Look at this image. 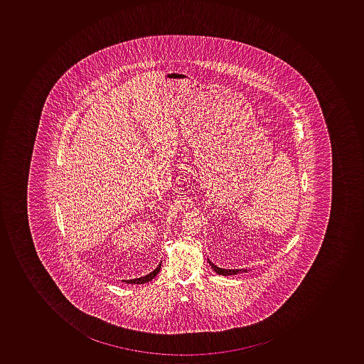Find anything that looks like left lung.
<instances>
[{
    "label": "left lung",
    "mask_w": 364,
    "mask_h": 364,
    "mask_svg": "<svg viewBox=\"0 0 364 364\" xmlns=\"http://www.w3.org/2000/svg\"><path fill=\"white\" fill-rule=\"evenodd\" d=\"M210 266L212 267V269H213L214 271H215L216 274H222V276H232V274H240V272H247V269H222L219 268V267L215 266V264H213V262H210L209 260Z\"/></svg>",
    "instance_id": "1"
}]
</instances>
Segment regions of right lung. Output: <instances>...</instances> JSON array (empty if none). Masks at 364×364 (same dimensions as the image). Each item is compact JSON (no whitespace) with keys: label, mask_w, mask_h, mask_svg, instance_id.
Returning <instances> with one entry per match:
<instances>
[{"label":"right lung","mask_w":364,"mask_h":364,"mask_svg":"<svg viewBox=\"0 0 364 364\" xmlns=\"http://www.w3.org/2000/svg\"><path fill=\"white\" fill-rule=\"evenodd\" d=\"M161 264H162V262H161ZM161 264L157 266V268L155 269L154 271H152V272H150V274H146V276L141 277V278L132 279V280H126L124 282L131 283V284H142V283L149 282V281L154 279L155 276L159 274V270H161Z\"/></svg>","instance_id":"add662e5"}]
</instances>
